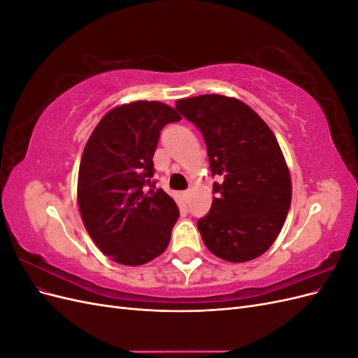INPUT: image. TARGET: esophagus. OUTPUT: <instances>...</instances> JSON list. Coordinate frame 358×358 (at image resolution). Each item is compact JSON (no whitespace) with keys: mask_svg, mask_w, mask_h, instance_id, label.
<instances>
[{"mask_svg":"<svg viewBox=\"0 0 358 358\" xmlns=\"http://www.w3.org/2000/svg\"><path fill=\"white\" fill-rule=\"evenodd\" d=\"M182 197H183V200H185V201H189L191 191H189V189H188V191H183V192H182Z\"/></svg>","mask_w":358,"mask_h":358,"instance_id":"1","label":"esophagus"}]
</instances>
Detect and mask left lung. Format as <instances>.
I'll return each instance as SVG.
<instances>
[{
	"label": "left lung",
	"instance_id": "left-lung-1",
	"mask_svg": "<svg viewBox=\"0 0 358 358\" xmlns=\"http://www.w3.org/2000/svg\"><path fill=\"white\" fill-rule=\"evenodd\" d=\"M208 148L213 183L209 213L197 222L212 254L245 263L273 245L291 204V179L272 129L251 107L224 95L176 101Z\"/></svg>",
	"mask_w": 358,
	"mask_h": 358
}]
</instances>
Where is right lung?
I'll list each match as a JSON object with an SVG mask.
<instances>
[{"label":"right lung","mask_w":358,"mask_h":358,"mask_svg":"<svg viewBox=\"0 0 358 358\" xmlns=\"http://www.w3.org/2000/svg\"><path fill=\"white\" fill-rule=\"evenodd\" d=\"M170 106L134 101L107 112L83 149L78 180L82 221L113 262L140 266L166 251L179 208L154 191V154L161 129L180 121Z\"/></svg>","instance_id":"add662e5"}]
</instances>
